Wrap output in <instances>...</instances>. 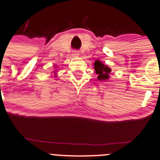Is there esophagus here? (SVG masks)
<instances>
[{
	"label": "esophagus",
	"instance_id": "esophagus-1",
	"mask_svg": "<svg viewBox=\"0 0 160 160\" xmlns=\"http://www.w3.org/2000/svg\"><path fill=\"white\" fill-rule=\"evenodd\" d=\"M72 55L75 56V57H76V56H78V55H79V52H78V51H74V52H72Z\"/></svg>",
	"mask_w": 160,
	"mask_h": 160
}]
</instances>
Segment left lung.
Instances as JSON below:
<instances>
[{
    "label": "left lung",
    "instance_id": "1",
    "mask_svg": "<svg viewBox=\"0 0 160 160\" xmlns=\"http://www.w3.org/2000/svg\"><path fill=\"white\" fill-rule=\"evenodd\" d=\"M94 68L95 72L98 74V79L99 81H105L109 78L111 68L105 65L98 60H96L94 63Z\"/></svg>",
    "mask_w": 160,
    "mask_h": 160
}]
</instances>
